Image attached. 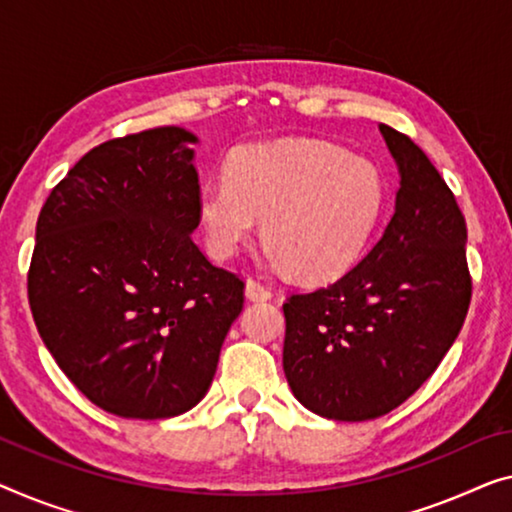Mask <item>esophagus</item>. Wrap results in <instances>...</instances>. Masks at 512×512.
I'll return each mask as SVG.
<instances>
[{"label": "esophagus", "instance_id": "1", "mask_svg": "<svg viewBox=\"0 0 512 512\" xmlns=\"http://www.w3.org/2000/svg\"><path fill=\"white\" fill-rule=\"evenodd\" d=\"M246 296L250 301H266L271 299V289L255 278L246 280Z\"/></svg>", "mask_w": 512, "mask_h": 512}]
</instances>
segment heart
I'll list each match as a JSON object with an SVG mask.
<instances>
[{"instance_id":"obj_1","label":"heart","mask_w":512,"mask_h":512,"mask_svg":"<svg viewBox=\"0 0 512 512\" xmlns=\"http://www.w3.org/2000/svg\"><path fill=\"white\" fill-rule=\"evenodd\" d=\"M386 204L370 160L319 140L253 144L232 154L225 179L200 193V218L216 257H232L257 218L271 257L310 282L333 280L363 257Z\"/></svg>"}]
</instances>
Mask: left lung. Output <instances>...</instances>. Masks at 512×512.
Returning <instances> with one entry per match:
<instances>
[{"instance_id":"1","label":"left lung","mask_w":512,"mask_h":512,"mask_svg":"<svg viewBox=\"0 0 512 512\" xmlns=\"http://www.w3.org/2000/svg\"><path fill=\"white\" fill-rule=\"evenodd\" d=\"M379 131L400 170L391 223L340 280L282 303L287 384L333 421H370L414 395L471 301L467 223L453 190L411 137Z\"/></svg>"}]
</instances>
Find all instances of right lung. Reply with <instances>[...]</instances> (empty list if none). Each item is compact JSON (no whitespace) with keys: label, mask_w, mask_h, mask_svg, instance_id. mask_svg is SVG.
I'll return each instance as SVG.
<instances>
[{"label":"right lung","mask_w":512,"mask_h":512,"mask_svg":"<svg viewBox=\"0 0 512 512\" xmlns=\"http://www.w3.org/2000/svg\"><path fill=\"white\" fill-rule=\"evenodd\" d=\"M195 142L160 126L98 144L52 188L36 223V329L64 375L121 418L193 409L243 310V280L193 241Z\"/></svg>","instance_id":"right-lung-1"}]
</instances>
